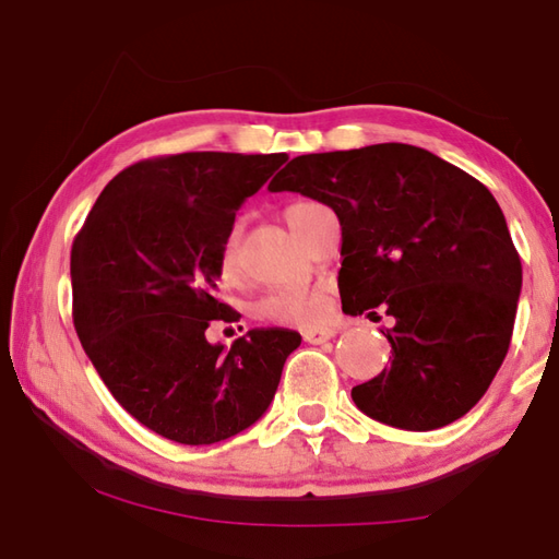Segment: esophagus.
<instances>
[{"instance_id": "34e87169", "label": "esophagus", "mask_w": 559, "mask_h": 559, "mask_svg": "<svg viewBox=\"0 0 559 559\" xmlns=\"http://www.w3.org/2000/svg\"><path fill=\"white\" fill-rule=\"evenodd\" d=\"M334 334H336V331L329 329V326H307V329H302V338L307 343H314V346H319V343H326Z\"/></svg>"}]
</instances>
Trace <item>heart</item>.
Returning <instances> with one entry per match:
<instances>
[{
    "instance_id": "heart-1",
    "label": "heart",
    "mask_w": 559,
    "mask_h": 559,
    "mask_svg": "<svg viewBox=\"0 0 559 559\" xmlns=\"http://www.w3.org/2000/svg\"><path fill=\"white\" fill-rule=\"evenodd\" d=\"M314 201H295L286 209V221L290 228L302 235L305 218L317 209ZM218 271L223 281H235L240 276V225L225 233L218 249ZM259 314L271 322L283 324H314L326 314V295L322 288H281L269 293L259 302Z\"/></svg>"
}]
</instances>
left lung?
<instances>
[{
  "instance_id": "obj_1",
  "label": "left lung",
  "mask_w": 559,
  "mask_h": 559,
  "mask_svg": "<svg viewBox=\"0 0 559 559\" xmlns=\"http://www.w3.org/2000/svg\"><path fill=\"white\" fill-rule=\"evenodd\" d=\"M334 209L343 312L394 319L391 365L353 386L365 415L425 432L466 415L512 341L521 259L490 189L408 144L293 158L269 185Z\"/></svg>"
}]
</instances>
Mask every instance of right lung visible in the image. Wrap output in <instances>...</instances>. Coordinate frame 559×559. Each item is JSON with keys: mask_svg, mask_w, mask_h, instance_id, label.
<instances>
[{"mask_svg": "<svg viewBox=\"0 0 559 559\" xmlns=\"http://www.w3.org/2000/svg\"><path fill=\"white\" fill-rule=\"evenodd\" d=\"M286 153L194 151L129 165L103 189L71 245L74 326L117 403L156 435L213 444L254 425L300 346L252 329L230 350L206 341L237 322L218 298V249L235 211Z\"/></svg>", "mask_w": 559, "mask_h": 559, "instance_id": "1", "label": "right lung"}]
</instances>
